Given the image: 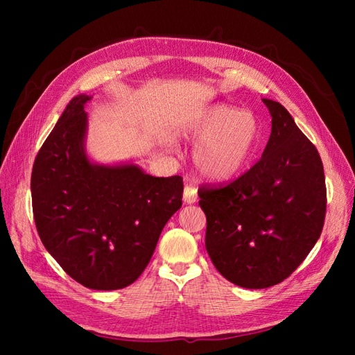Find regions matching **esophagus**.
Returning a JSON list of instances; mask_svg holds the SVG:
<instances>
[{
	"mask_svg": "<svg viewBox=\"0 0 355 355\" xmlns=\"http://www.w3.org/2000/svg\"><path fill=\"white\" fill-rule=\"evenodd\" d=\"M184 201L187 204H192L197 201V188L192 187V185H185L184 189Z\"/></svg>",
	"mask_w": 355,
	"mask_h": 355,
	"instance_id": "1",
	"label": "esophagus"
}]
</instances>
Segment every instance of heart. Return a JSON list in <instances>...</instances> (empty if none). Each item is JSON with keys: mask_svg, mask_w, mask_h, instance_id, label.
Masks as SVG:
<instances>
[{"mask_svg": "<svg viewBox=\"0 0 355 355\" xmlns=\"http://www.w3.org/2000/svg\"><path fill=\"white\" fill-rule=\"evenodd\" d=\"M185 139H198L194 163L204 176L231 179L247 166L262 139L256 115L225 105L204 110L182 128Z\"/></svg>", "mask_w": 355, "mask_h": 355, "instance_id": "1", "label": "heart"}]
</instances>
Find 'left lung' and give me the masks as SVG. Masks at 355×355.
<instances>
[{
	"instance_id": "1",
	"label": "left lung",
	"mask_w": 355,
	"mask_h": 355,
	"mask_svg": "<svg viewBox=\"0 0 355 355\" xmlns=\"http://www.w3.org/2000/svg\"><path fill=\"white\" fill-rule=\"evenodd\" d=\"M262 101L272 116L262 158L230 185L198 191L210 259L245 288L286 280L315 245L326 216L318 151L282 103Z\"/></svg>"
}]
</instances>
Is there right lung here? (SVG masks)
I'll list each match as a JSON object with an SVG mask.
<instances>
[{
	"label": "right lung",
	"instance_id": "1",
	"mask_svg": "<svg viewBox=\"0 0 355 355\" xmlns=\"http://www.w3.org/2000/svg\"><path fill=\"white\" fill-rule=\"evenodd\" d=\"M93 96L68 103L32 167L35 225L47 252L93 290L136 282L182 206L180 176L154 178L135 163L99 164L85 149Z\"/></svg>",
	"mask_w": 355,
	"mask_h": 355
}]
</instances>
